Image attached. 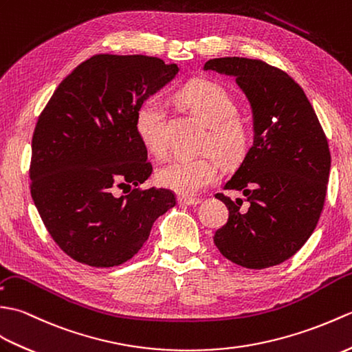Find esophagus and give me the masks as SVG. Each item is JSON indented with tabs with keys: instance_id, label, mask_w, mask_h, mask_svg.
Listing matches in <instances>:
<instances>
[{
	"instance_id": "34e87169",
	"label": "esophagus",
	"mask_w": 352,
	"mask_h": 352,
	"mask_svg": "<svg viewBox=\"0 0 352 352\" xmlns=\"http://www.w3.org/2000/svg\"><path fill=\"white\" fill-rule=\"evenodd\" d=\"M177 201L181 203V205H186V206H197L199 203L201 201L200 199H196V197H177Z\"/></svg>"
}]
</instances>
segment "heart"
Masks as SVG:
<instances>
[{
  "label": "heart",
  "mask_w": 352,
  "mask_h": 352,
  "mask_svg": "<svg viewBox=\"0 0 352 352\" xmlns=\"http://www.w3.org/2000/svg\"><path fill=\"white\" fill-rule=\"evenodd\" d=\"M176 96L186 110L206 123V132L200 143L201 149L214 151L229 166L245 158L252 146V126L238 114L236 99L223 84L208 78H197L184 84ZM166 124V107L158 98H147L138 105L135 113L138 137L146 149L158 158L168 152ZM213 154L203 152L177 156L158 170L156 181L164 188L182 196H194L218 176L220 164Z\"/></svg>",
  "instance_id": "b5f03b06"
}]
</instances>
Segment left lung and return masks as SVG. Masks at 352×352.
I'll return each instance as SVG.
<instances>
[{
  "instance_id": "1",
  "label": "left lung",
  "mask_w": 352,
  "mask_h": 352,
  "mask_svg": "<svg viewBox=\"0 0 352 352\" xmlns=\"http://www.w3.org/2000/svg\"><path fill=\"white\" fill-rule=\"evenodd\" d=\"M205 70L235 76L253 108L254 138L224 190L229 220L214 235L220 253L248 270L280 265L306 244L321 217L331 155L306 93L285 70L257 58L223 57Z\"/></svg>"
}]
</instances>
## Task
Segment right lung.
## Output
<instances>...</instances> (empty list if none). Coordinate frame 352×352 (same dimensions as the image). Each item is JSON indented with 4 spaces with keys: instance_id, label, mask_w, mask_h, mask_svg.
Returning a JSON list of instances; mask_svg holds the SVG:
<instances>
[{
    "instance_id": "right-lung-1",
    "label": "right lung",
    "mask_w": 352,
    "mask_h": 352,
    "mask_svg": "<svg viewBox=\"0 0 352 352\" xmlns=\"http://www.w3.org/2000/svg\"><path fill=\"white\" fill-rule=\"evenodd\" d=\"M177 74L158 57L98 54L60 82L36 123L30 190L46 230L74 261L110 268L138 253L173 191L152 175L138 105ZM135 188L118 196V190Z\"/></svg>"
}]
</instances>
